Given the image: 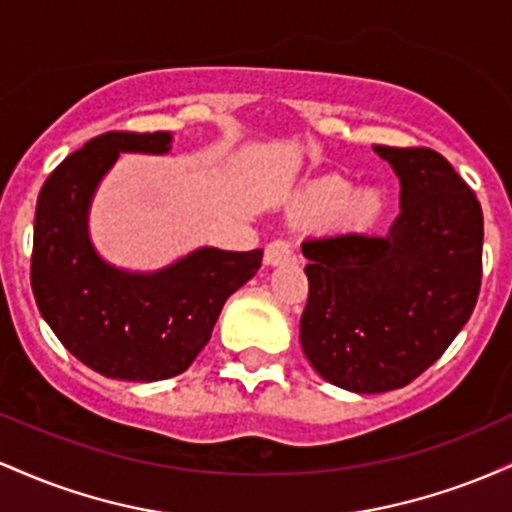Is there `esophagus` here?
I'll list each match as a JSON object with an SVG mask.
<instances>
[{"label": "esophagus", "instance_id": "obj_1", "mask_svg": "<svg viewBox=\"0 0 512 512\" xmlns=\"http://www.w3.org/2000/svg\"><path fill=\"white\" fill-rule=\"evenodd\" d=\"M293 260V248L289 240H272V243L264 248V262L272 264V267H276V264H284Z\"/></svg>", "mask_w": 512, "mask_h": 512}]
</instances>
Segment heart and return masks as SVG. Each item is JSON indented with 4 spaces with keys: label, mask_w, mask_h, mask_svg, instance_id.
Returning a JSON list of instances; mask_svg holds the SVG:
<instances>
[{
    "label": "heart",
    "mask_w": 512,
    "mask_h": 512,
    "mask_svg": "<svg viewBox=\"0 0 512 512\" xmlns=\"http://www.w3.org/2000/svg\"><path fill=\"white\" fill-rule=\"evenodd\" d=\"M293 209L301 216H325L334 223L363 226L373 221L383 209V195L378 187H349L342 175H322L303 187L293 199Z\"/></svg>",
    "instance_id": "obj_1"
}]
</instances>
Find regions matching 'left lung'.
<instances>
[{"label":"left lung","instance_id":"8db88e82","mask_svg":"<svg viewBox=\"0 0 512 512\" xmlns=\"http://www.w3.org/2000/svg\"><path fill=\"white\" fill-rule=\"evenodd\" d=\"M397 173L399 216L383 236L303 240V354L327 383L358 395L397 390L443 356L481 286L484 214L438 151L373 146Z\"/></svg>","mask_w":512,"mask_h":512}]
</instances>
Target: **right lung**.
<instances>
[{
  "label": "right lung",
  "instance_id": "right-lung-1",
  "mask_svg": "<svg viewBox=\"0 0 512 512\" xmlns=\"http://www.w3.org/2000/svg\"><path fill=\"white\" fill-rule=\"evenodd\" d=\"M170 132H105L69 154L38 195L31 286L40 315L105 378L156 383L192 366L223 303L257 274L262 250L199 248L158 272L108 264L88 238V207L120 154H168Z\"/></svg>",
  "mask_w": 512,
  "mask_h": 512
}]
</instances>
